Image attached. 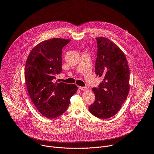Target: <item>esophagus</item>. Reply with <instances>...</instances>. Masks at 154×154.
Returning a JSON list of instances; mask_svg holds the SVG:
<instances>
[{"label":"esophagus","instance_id":"34e87169","mask_svg":"<svg viewBox=\"0 0 154 154\" xmlns=\"http://www.w3.org/2000/svg\"><path fill=\"white\" fill-rule=\"evenodd\" d=\"M79 88L80 90H82V91H86L88 90V87H82V86H79Z\"/></svg>","mask_w":154,"mask_h":154}]
</instances>
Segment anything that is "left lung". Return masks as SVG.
Instances as JSON below:
<instances>
[{
	"instance_id": "obj_1",
	"label": "left lung",
	"mask_w": 154,
	"mask_h": 154,
	"mask_svg": "<svg viewBox=\"0 0 154 154\" xmlns=\"http://www.w3.org/2000/svg\"><path fill=\"white\" fill-rule=\"evenodd\" d=\"M96 39L98 48L96 74L104 79L99 88L92 90L95 101L89 110L98 118L108 119L119 111L128 96L130 70L124 53L115 43L105 37Z\"/></svg>"
}]
</instances>
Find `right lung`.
I'll return each instance as SVG.
<instances>
[{"instance_id":"right-lung-1","label":"right lung","mask_w":154,"mask_h":154,"mask_svg":"<svg viewBox=\"0 0 154 154\" xmlns=\"http://www.w3.org/2000/svg\"><path fill=\"white\" fill-rule=\"evenodd\" d=\"M71 39L43 41L31 51L26 63L25 81L31 100L39 112L49 119L64 113L77 92L75 84L54 82L61 71L62 49Z\"/></svg>"}]
</instances>
